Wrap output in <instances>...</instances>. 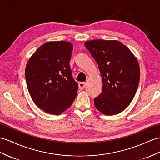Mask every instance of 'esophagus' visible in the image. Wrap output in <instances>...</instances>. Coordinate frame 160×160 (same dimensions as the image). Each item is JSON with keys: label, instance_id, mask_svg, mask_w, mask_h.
<instances>
[{"label": "esophagus", "instance_id": "34e87169", "mask_svg": "<svg viewBox=\"0 0 160 160\" xmlns=\"http://www.w3.org/2000/svg\"><path fill=\"white\" fill-rule=\"evenodd\" d=\"M86 86V83L85 82H79V88L80 89H83Z\"/></svg>", "mask_w": 160, "mask_h": 160}]
</instances>
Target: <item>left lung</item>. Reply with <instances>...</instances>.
<instances>
[{"label":"left lung","mask_w":160,"mask_h":160,"mask_svg":"<svg viewBox=\"0 0 160 160\" xmlns=\"http://www.w3.org/2000/svg\"><path fill=\"white\" fill-rule=\"evenodd\" d=\"M98 65L102 91L94 98L96 108L106 115L118 114L129 106L140 81L138 62L126 45L116 40L85 42Z\"/></svg>","instance_id":"left-lung-1"}]
</instances>
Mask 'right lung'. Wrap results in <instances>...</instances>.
Listing matches in <instances>:
<instances>
[{
	"instance_id": "obj_1",
	"label": "right lung",
	"mask_w": 160,
	"mask_h": 160,
	"mask_svg": "<svg viewBox=\"0 0 160 160\" xmlns=\"http://www.w3.org/2000/svg\"><path fill=\"white\" fill-rule=\"evenodd\" d=\"M73 45L50 41L42 45L26 64L25 77L30 95L37 106L58 115L71 107L77 94L69 62Z\"/></svg>"
}]
</instances>
